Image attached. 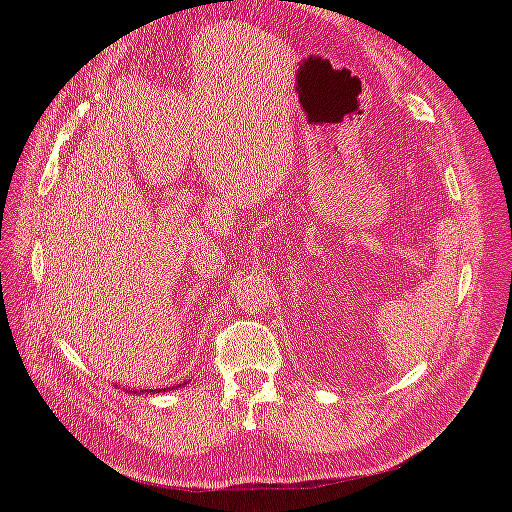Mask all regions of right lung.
Masks as SVG:
<instances>
[{
	"mask_svg": "<svg viewBox=\"0 0 512 512\" xmlns=\"http://www.w3.org/2000/svg\"><path fill=\"white\" fill-rule=\"evenodd\" d=\"M186 383H188V381H186ZM186 383H182V385H178V387H184ZM178 387H160V389H150V391H131V393H139V395L148 393V395H154V393H168L170 389H178Z\"/></svg>",
	"mask_w": 512,
	"mask_h": 512,
	"instance_id": "add662e5",
	"label": "right lung"
}]
</instances>
